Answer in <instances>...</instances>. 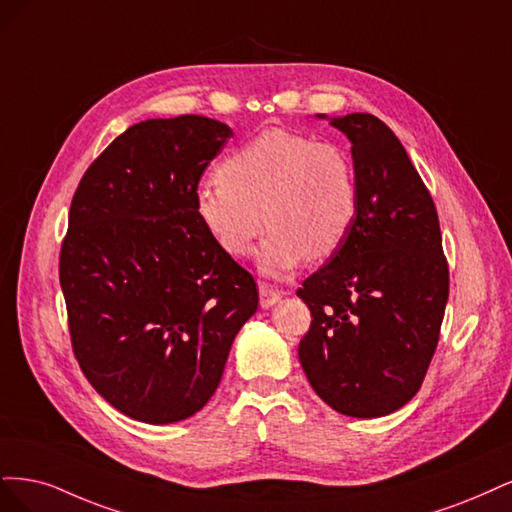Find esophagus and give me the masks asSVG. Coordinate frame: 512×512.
Returning a JSON list of instances; mask_svg holds the SVG:
<instances>
[{
  "label": "esophagus",
  "mask_w": 512,
  "mask_h": 512,
  "mask_svg": "<svg viewBox=\"0 0 512 512\" xmlns=\"http://www.w3.org/2000/svg\"><path fill=\"white\" fill-rule=\"evenodd\" d=\"M283 295H285L283 291H276V289H272L266 283H259V302H261V308L274 306L280 298H283Z\"/></svg>",
  "instance_id": "esophagus-1"
}]
</instances>
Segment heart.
<instances>
[{
  "mask_svg": "<svg viewBox=\"0 0 512 512\" xmlns=\"http://www.w3.org/2000/svg\"><path fill=\"white\" fill-rule=\"evenodd\" d=\"M357 206L349 153L283 127L240 146L221 163L219 176L195 191L197 219L229 257H249L266 221L270 236L259 268L268 276H285L304 259L332 257L351 232Z\"/></svg>",
  "mask_w": 512,
  "mask_h": 512,
  "instance_id": "obj_1",
  "label": "heart"
}]
</instances>
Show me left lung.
<instances>
[{
    "mask_svg": "<svg viewBox=\"0 0 512 512\" xmlns=\"http://www.w3.org/2000/svg\"><path fill=\"white\" fill-rule=\"evenodd\" d=\"M329 125L353 144L359 206L344 244L298 289L312 315L298 355L325 404L374 419L421 389L449 300V263L432 195L398 136L368 112Z\"/></svg>",
    "mask_w": 512,
    "mask_h": 512,
    "instance_id": "left-lung-1",
    "label": "left lung"
}]
</instances>
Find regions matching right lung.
<instances>
[{
  "mask_svg": "<svg viewBox=\"0 0 512 512\" xmlns=\"http://www.w3.org/2000/svg\"><path fill=\"white\" fill-rule=\"evenodd\" d=\"M232 136L197 114L136 123L72 197L59 255L72 349L93 389L142 423L206 406L259 304L251 272L195 214L200 178Z\"/></svg>",
  "mask_w": 512,
  "mask_h": 512,
  "instance_id": "right-lung-1",
  "label": "right lung"
}]
</instances>
